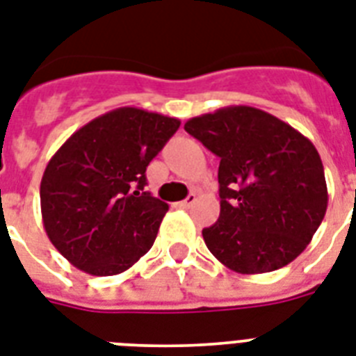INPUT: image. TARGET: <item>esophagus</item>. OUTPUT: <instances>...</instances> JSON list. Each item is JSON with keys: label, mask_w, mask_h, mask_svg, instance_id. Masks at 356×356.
Instances as JSON below:
<instances>
[{"label": "esophagus", "mask_w": 356, "mask_h": 356, "mask_svg": "<svg viewBox=\"0 0 356 356\" xmlns=\"http://www.w3.org/2000/svg\"><path fill=\"white\" fill-rule=\"evenodd\" d=\"M195 201H197L195 193H190V195H188L186 199H184V201L177 202V206H179V208H190V206H192Z\"/></svg>", "instance_id": "obj_1"}]
</instances>
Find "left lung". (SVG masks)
<instances>
[{"mask_svg": "<svg viewBox=\"0 0 356 356\" xmlns=\"http://www.w3.org/2000/svg\"><path fill=\"white\" fill-rule=\"evenodd\" d=\"M184 130L220 159L219 220L202 229L211 255L243 275L295 261L327 208L324 166L313 143L244 104L188 119Z\"/></svg>", "mask_w": 356, "mask_h": 356, "instance_id": "8db88e82", "label": "left lung"}]
</instances>
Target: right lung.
<instances>
[{
	"label": "right lung",
	"instance_id": "obj_1",
	"mask_svg": "<svg viewBox=\"0 0 356 356\" xmlns=\"http://www.w3.org/2000/svg\"><path fill=\"white\" fill-rule=\"evenodd\" d=\"M179 127L175 118L122 106L86 122L52 155L41 217L72 266L108 277L148 253L168 204L145 192V172Z\"/></svg>",
	"mask_w": 356,
	"mask_h": 356
}]
</instances>
